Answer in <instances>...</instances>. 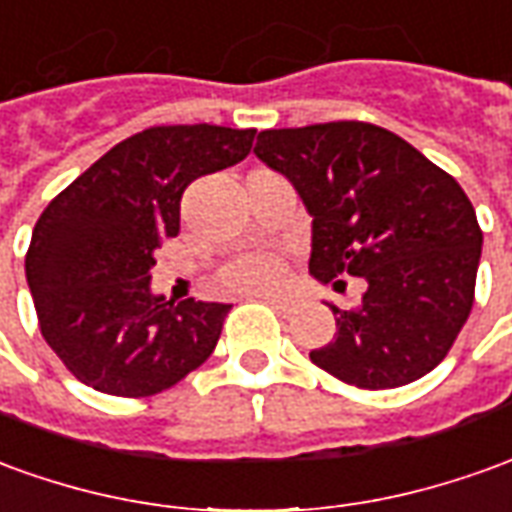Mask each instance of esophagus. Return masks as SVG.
I'll return each mask as SVG.
<instances>
[{"label": "esophagus", "mask_w": 512, "mask_h": 512, "mask_svg": "<svg viewBox=\"0 0 512 512\" xmlns=\"http://www.w3.org/2000/svg\"><path fill=\"white\" fill-rule=\"evenodd\" d=\"M268 305L274 307L277 313H282V316H288V313L296 310V302H293V299H268Z\"/></svg>", "instance_id": "obj_1"}]
</instances>
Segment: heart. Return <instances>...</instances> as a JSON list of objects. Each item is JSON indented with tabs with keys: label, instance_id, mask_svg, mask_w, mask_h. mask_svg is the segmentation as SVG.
I'll return each instance as SVG.
<instances>
[{
	"label": "heart",
	"instance_id": "obj_1",
	"mask_svg": "<svg viewBox=\"0 0 512 512\" xmlns=\"http://www.w3.org/2000/svg\"><path fill=\"white\" fill-rule=\"evenodd\" d=\"M282 277H285L282 260L277 255H268V252L235 257L219 271V282L224 291L249 293V296L277 291Z\"/></svg>",
	"mask_w": 512,
	"mask_h": 512
}]
</instances>
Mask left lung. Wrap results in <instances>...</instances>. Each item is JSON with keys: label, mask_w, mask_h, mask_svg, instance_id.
Returning a JSON list of instances; mask_svg holds the SVG:
<instances>
[{"label": "left lung", "mask_w": 512, "mask_h": 512, "mask_svg": "<svg viewBox=\"0 0 512 512\" xmlns=\"http://www.w3.org/2000/svg\"><path fill=\"white\" fill-rule=\"evenodd\" d=\"M255 155L313 219L310 274L366 280L355 310L327 302L338 335L310 360L368 391L430 374L471 313L482 255L477 213L455 177L363 121L263 130Z\"/></svg>", "instance_id": "obj_1"}]
</instances>
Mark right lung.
Listing matches in <instances>:
<instances>
[{
    "instance_id": "right-lung-1",
    "label": "right lung",
    "mask_w": 512,
    "mask_h": 512,
    "mask_svg": "<svg viewBox=\"0 0 512 512\" xmlns=\"http://www.w3.org/2000/svg\"><path fill=\"white\" fill-rule=\"evenodd\" d=\"M255 130L149 127L57 194L24 260L38 324L63 366L94 391L152 396L205 363L232 305H180L152 291L155 249L180 232L182 191L235 166Z\"/></svg>"
}]
</instances>
